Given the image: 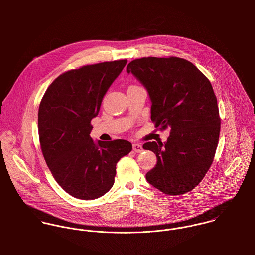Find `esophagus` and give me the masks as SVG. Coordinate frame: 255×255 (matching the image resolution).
Instances as JSON below:
<instances>
[{
	"mask_svg": "<svg viewBox=\"0 0 255 255\" xmlns=\"http://www.w3.org/2000/svg\"><path fill=\"white\" fill-rule=\"evenodd\" d=\"M132 149H133V151L136 152V153H141V152L143 151L142 146L140 145V144H138V143L132 144Z\"/></svg>",
	"mask_w": 255,
	"mask_h": 255,
	"instance_id": "1",
	"label": "esophagus"
}]
</instances>
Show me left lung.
Returning a JSON list of instances; mask_svg holds the SVG:
<instances>
[{
	"label": "left lung",
	"mask_w": 255,
	"mask_h": 255,
	"mask_svg": "<svg viewBox=\"0 0 255 255\" xmlns=\"http://www.w3.org/2000/svg\"><path fill=\"white\" fill-rule=\"evenodd\" d=\"M127 73L147 90L156 128L171 131L164 143L143 144L157 157L147 182L170 195L190 191L206 175L218 145L220 117L210 81L193 64L176 57L137 59Z\"/></svg>",
	"instance_id": "8db88e82"
}]
</instances>
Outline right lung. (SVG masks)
Here are the masks:
<instances>
[{
    "label": "right lung",
    "instance_id": "right-lung-1",
    "mask_svg": "<svg viewBox=\"0 0 255 255\" xmlns=\"http://www.w3.org/2000/svg\"><path fill=\"white\" fill-rule=\"evenodd\" d=\"M127 60L84 66L58 76L46 90L38 111L44 159L54 179L75 198L92 200L114 184L116 165L131 143L94 141L91 120Z\"/></svg>",
    "mask_w": 255,
    "mask_h": 255
}]
</instances>
